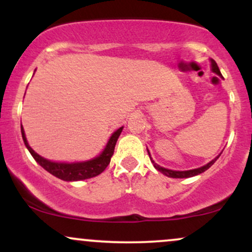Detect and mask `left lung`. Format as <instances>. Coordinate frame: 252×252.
Wrapping results in <instances>:
<instances>
[{
	"label": "left lung",
	"instance_id": "left-lung-1",
	"mask_svg": "<svg viewBox=\"0 0 252 252\" xmlns=\"http://www.w3.org/2000/svg\"><path fill=\"white\" fill-rule=\"evenodd\" d=\"M210 62H211V71H212L213 73L218 74L219 77H221V78H222L221 73H220V71H219V67H218V65H217V63H216L215 60H213V59H210ZM147 152H148V154H149V158H150V161H152V163L154 164L155 169H158V172H161V173H162V174H164V175H166V176H168V178H175V179L192 178V176H195V175H199V174H201V173H204L205 170H207V169H209L210 167L212 166V164L215 163L217 160H218V158H219V156H220V154H221V153H220V154H219V155H217L216 158H213L212 161H210L209 163L204 164V166L199 167V168H194V169H189V170H173V169L164 168V167H161L160 164H158V163H156L155 161L153 160V158H152V155H150V153H149L148 148H147Z\"/></svg>",
	"mask_w": 252,
	"mask_h": 252
}]
</instances>
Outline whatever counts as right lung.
<instances>
[{"label":"right lung","instance_id":"right-lung-1","mask_svg":"<svg viewBox=\"0 0 252 252\" xmlns=\"http://www.w3.org/2000/svg\"><path fill=\"white\" fill-rule=\"evenodd\" d=\"M124 126H121L116 131H114L111 136L109 137L108 142H106L104 149L100 152L99 155L96 158H92L90 160L85 161H74V162H59V161H52L48 158H42L37 153L32 149V147L28 144L27 137H26L25 130L22 128L21 124V134L26 148L30 150L34 160L36 161L43 169L47 170L52 175L57 176V178L62 179L63 181H80L85 180V179L94 178V176L99 175L104 169L108 167L111 160L112 155H114L115 146L120 137L121 132H122Z\"/></svg>","mask_w":252,"mask_h":252}]
</instances>
